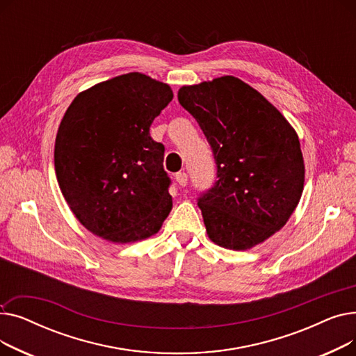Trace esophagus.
<instances>
[{
  "label": "esophagus",
  "instance_id": "1",
  "mask_svg": "<svg viewBox=\"0 0 356 356\" xmlns=\"http://www.w3.org/2000/svg\"><path fill=\"white\" fill-rule=\"evenodd\" d=\"M176 181L179 183V186H186L188 184V173L180 172L176 175Z\"/></svg>",
  "mask_w": 356,
  "mask_h": 356
}]
</instances>
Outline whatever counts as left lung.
<instances>
[{
    "label": "left lung",
    "instance_id": "obj_1",
    "mask_svg": "<svg viewBox=\"0 0 356 356\" xmlns=\"http://www.w3.org/2000/svg\"><path fill=\"white\" fill-rule=\"evenodd\" d=\"M216 164V181L197 197L215 244L248 250L282 229L305 184L296 131L259 92L234 76L180 88Z\"/></svg>",
    "mask_w": 356,
    "mask_h": 356
}]
</instances>
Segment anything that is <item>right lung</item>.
<instances>
[{
  "label": "right lung",
  "mask_w": 356,
  "mask_h": 356,
  "mask_svg": "<svg viewBox=\"0 0 356 356\" xmlns=\"http://www.w3.org/2000/svg\"><path fill=\"white\" fill-rule=\"evenodd\" d=\"M170 86L133 72L79 93L54 144V170L82 225L111 242L154 235L172 211L164 145L149 136Z\"/></svg>",
  "instance_id": "right-lung-1"
}]
</instances>
